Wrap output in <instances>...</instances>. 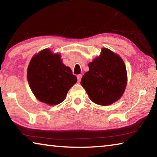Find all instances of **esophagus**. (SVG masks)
I'll return each mask as SVG.
<instances>
[{"mask_svg":"<svg viewBox=\"0 0 157 157\" xmlns=\"http://www.w3.org/2000/svg\"><path fill=\"white\" fill-rule=\"evenodd\" d=\"M82 75H78V76H77V78H78V82H80L81 79H82Z\"/></svg>","mask_w":157,"mask_h":157,"instance_id":"esophagus-1","label":"esophagus"}]
</instances>
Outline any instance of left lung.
Returning <instances> with one entry per match:
<instances>
[{
	"mask_svg": "<svg viewBox=\"0 0 157 157\" xmlns=\"http://www.w3.org/2000/svg\"><path fill=\"white\" fill-rule=\"evenodd\" d=\"M89 71L81 85L93 102L106 106L120 99L127 85V71L123 59L107 48L89 63Z\"/></svg>",
	"mask_w": 157,
	"mask_h": 157,
	"instance_id": "1",
	"label": "left lung"
}]
</instances>
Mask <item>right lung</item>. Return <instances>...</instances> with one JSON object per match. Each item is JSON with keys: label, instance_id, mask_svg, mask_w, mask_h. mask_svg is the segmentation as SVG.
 Here are the masks:
<instances>
[{"label": "right lung", "instance_id": "obj_1", "mask_svg": "<svg viewBox=\"0 0 157 157\" xmlns=\"http://www.w3.org/2000/svg\"><path fill=\"white\" fill-rule=\"evenodd\" d=\"M60 58V55L45 49L33 57L28 68L32 91L39 100L50 105L62 102L78 80Z\"/></svg>", "mask_w": 157, "mask_h": 157}]
</instances>
